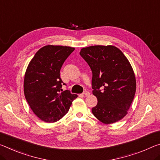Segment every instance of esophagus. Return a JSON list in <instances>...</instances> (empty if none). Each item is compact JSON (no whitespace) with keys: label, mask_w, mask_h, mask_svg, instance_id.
<instances>
[{"label":"esophagus","mask_w":160,"mask_h":160,"mask_svg":"<svg viewBox=\"0 0 160 160\" xmlns=\"http://www.w3.org/2000/svg\"><path fill=\"white\" fill-rule=\"evenodd\" d=\"M82 95L88 96V95H90V92H88V91H85V92L82 93Z\"/></svg>","instance_id":"esophagus-1"}]
</instances>
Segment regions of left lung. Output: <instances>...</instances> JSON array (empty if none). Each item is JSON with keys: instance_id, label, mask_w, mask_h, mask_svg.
I'll use <instances>...</instances> for the list:
<instances>
[{"instance_id": "obj_1", "label": "left lung", "mask_w": 160, "mask_h": 160, "mask_svg": "<svg viewBox=\"0 0 160 160\" xmlns=\"http://www.w3.org/2000/svg\"><path fill=\"white\" fill-rule=\"evenodd\" d=\"M80 55L92 72V94L98 99L94 116L107 125L122 120L136 92L135 75L128 58L113 45L83 48Z\"/></svg>"}]
</instances>
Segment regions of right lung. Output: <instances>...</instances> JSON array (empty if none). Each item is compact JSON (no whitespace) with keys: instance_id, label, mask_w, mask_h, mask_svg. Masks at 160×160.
Listing matches in <instances>:
<instances>
[{"instance_id":"add662e5","label":"right lung","mask_w":160,"mask_h":160,"mask_svg":"<svg viewBox=\"0 0 160 160\" xmlns=\"http://www.w3.org/2000/svg\"><path fill=\"white\" fill-rule=\"evenodd\" d=\"M75 48L48 45L38 51L25 73L24 94L32 112L45 122H55L66 115L78 95L62 91V65ZM63 85H65V83Z\"/></svg>"}]
</instances>
